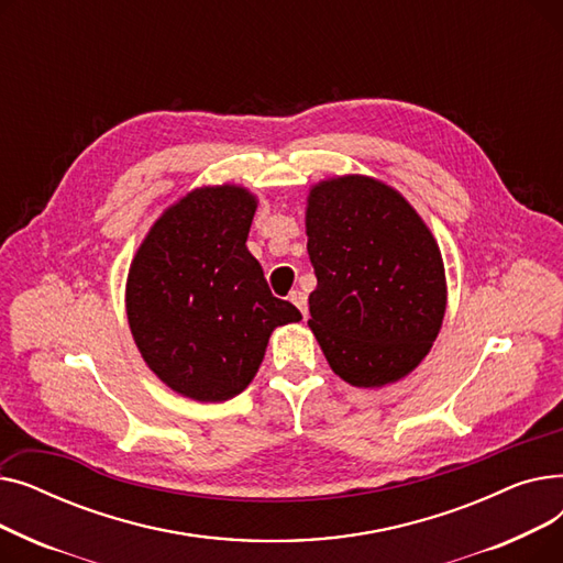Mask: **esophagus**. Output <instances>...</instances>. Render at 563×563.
<instances>
[{
  "instance_id": "1",
  "label": "esophagus",
  "mask_w": 563,
  "mask_h": 563,
  "mask_svg": "<svg viewBox=\"0 0 563 563\" xmlns=\"http://www.w3.org/2000/svg\"><path fill=\"white\" fill-rule=\"evenodd\" d=\"M289 301L301 310V314H303V317H308V297H306V291H301V289H291V291H289Z\"/></svg>"
}]
</instances>
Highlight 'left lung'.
I'll use <instances>...</instances> for the list:
<instances>
[{"label":"left lung","mask_w":563,"mask_h":563,"mask_svg":"<svg viewBox=\"0 0 563 563\" xmlns=\"http://www.w3.org/2000/svg\"><path fill=\"white\" fill-rule=\"evenodd\" d=\"M306 234L308 327L331 369L356 388L408 376L448 310L445 264L416 207L376 177H327L310 187Z\"/></svg>","instance_id":"1"}]
</instances>
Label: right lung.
Masks as SVG:
<instances>
[{
  "mask_svg": "<svg viewBox=\"0 0 563 563\" xmlns=\"http://www.w3.org/2000/svg\"><path fill=\"white\" fill-rule=\"evenodd\" d=\"M255 210L257 196L240 185L191 189L166 207L130 264L125 308L141 358L194 401L246 390L272 333L301 319L246 249Z\"/></svg>",
  "mask_w": 563,
  "mask_h": 563,
  "instance_id": "right-lung-1",
  "label": "right lung"
}]
</instances>
